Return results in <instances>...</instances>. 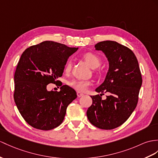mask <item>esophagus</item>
<instances>
[{
    "label": "esophagus",
    "mask_w": 158,
    "mask_h": 158,
    "mask_svg": "<svg viewBox=\"0 0 158 158\" xmlns=\"http://www.w3.org/2000/svg\"><path fill=\"white\" fill-rule=\"evenodd\" d=\"M83 95H84L83 93H81V92H77V96H78V97H81Z\"/></svg>",
    "instance_id": "esophagus-1"
}]
</instances>
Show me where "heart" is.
<instances>
[{"label": "heart", "mask_w": 158, "mask_h": 158, "mask_svg": "<svg viewBox=\"0 0 158 158\" xmlns=\"http://www.w3.org/2000/svg\"><path fill=\"white\" fill-rule=\"evenodd\" d=\"M82 57L92 68L93 69L97 68L100 66V65H101V58H100L97 54H95L94 53L88 52L85 53V54H84ZM71 69H72V61L70 60H68L66 64V66H65L64 71L65 72L68 73L70 72ZM69 84H70V86L71 87L74 88L75 90H78V92H84L86 91L88 88V87L90 86L91 82L89 81H86V80H74L69 83Z\"/></svg>", "instance_id": "obj_1"}]
</instances>
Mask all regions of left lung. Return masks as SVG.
I'll return each mask as SVG.
<instances>
[{
	"instance_id": "left-lung-1",
	"label": "left lung",
	"mask_w": 158,
	"mask_h": 158,
	"mask_svg": "<svg viewBox=\"0 0 158 158\" xmlns=\"http://www.w3.org/2000/svg\"><path fill=\"white\" fill-rule=\"evenodd\" d=\"M94 48L105 53L109 67L104 82L95 90L101 94L91 97L87 117L99 129H113L123 124L136 108L142 84L140 69L134 53L116 41H101ZM104 91L110 93L105 100L100 97Z\"/></svg>"
}]
</instances>
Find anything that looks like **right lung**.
<instances>
[{"instance_id":"1","label":"right lung","mask_w":158,"mask_h":158,"mask_svg":"<svg viewBox=\"0 0 158 158\" xmlns=\"http://www.w3.org/2000/svg\"><path fill=\"white\" fill-rule=\"evenodd\" d=\"M78 48L52 41L31 46L22 53L15 70L14 100L25 121L33 127L51 130L63 122L68 106L77 98L68 85L48 91V84L59 82L66 64Z\"/></svg>"}]
</instances>
